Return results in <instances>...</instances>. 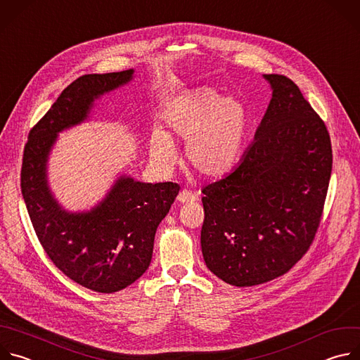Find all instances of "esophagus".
Segmentation results:
<instances>
[{"label":"esophagus","mask_w":360,"mask_h":360,"mask_svg":"<svg viewBox=\"0 0 360 360\" xmlns=\"http://www.w3.org/2000/svg\"><path fill=\"white\" fill-rule=\"evenodd\" d=\"M176 199H178V202H181V203H189V202H195V200H196V195L192 193L191 191L182 189V191L179 192V195L176 196Z\"/></svg>","instance_id":"obj_1"}]
</instances>
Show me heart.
<instances>
[{"label":"heart","instance_id":"1","mask_svg":"<svg viewBox=\"0 0 360 360\" xmlns=\"http://www.w3.org/2000/svg\"><path fill=\"white\" fill-rule=\"evenodd\" d=\"M168 132L152 131L150 160L164 169L178 161L172 138L188 139L185 155L189 165L203 176H221L238 161L248 128V114L233 96L221 98L210 86H199L176 96L164 112Z\"/></svg>","mask_w":360,"mask_h":360}]
</instances>
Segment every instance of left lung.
Segmentation results:
<instances>
[{"label":"left lung","mask_w":360,"mask_h":360,"mask_svg":"<svg viewBox=\"0 0 360 360\" xmlns=\"http://www.w3.org/2000/svg\"><path fill=\"white\" fill-rule=\"evenodd\" d=\"M264 78L272 98L253 142L238 167L202 189L203 261L233 286L269 282L302 258L332 172L323 121L288 77Z\"/></svg>","instance_id":"obj_1"}]
</instances>
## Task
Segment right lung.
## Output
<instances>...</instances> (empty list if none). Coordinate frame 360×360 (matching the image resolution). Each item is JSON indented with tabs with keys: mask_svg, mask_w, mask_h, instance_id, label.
<instances>
[{
	"mask_svg": "<svg viewBox=\"0 0 360 360\" xmlns=\"http://www.w3.org/2000/svg\"><path fill=\"white\" fill-rule=\"evenodd\" d=\"M132 79L134 70L75 79L31 129L22 158L21 192L44 250L70 279L101 293L125 289L148 269L157 228L179 185L121 174L91 210L72 212L51 191L48 160L60 132L85 122L96 99Z\"/></svg>",
	"mask_w": 360,
	"mask_h": 360,
	"instance_id": "1",
	"label": "right lung"
}]
</instances>
